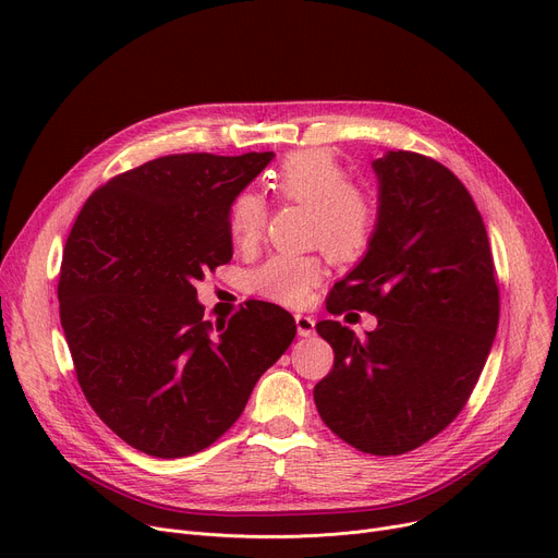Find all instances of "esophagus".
I'll return each instance as SVG.
<instances>
[{"instance_id":"obj_1","label":"esophagus","mask_w":558,"mask_h":558,"mask_svg":"<svg viewBox=\"0 0 558 558\" xmlns=\"http://www.w3.org/2000/svg\"><path fill=\"white\" fill-rule=\"evenodd\" d=\"M294 318H296V330H299V335H301V337H312V335H314V326H316L314 316L296 314Z\"/></svg>"}]
</instances>
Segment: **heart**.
Instances as JSON below:
<instances>
[{
    "mask_svg": "<svg viewBox=\"0 0 558 558\" xmlns=\"http://www.w3.org/2000/svg\"><path fill=\"white\" fill-rule=\"evenodd\" d=\"M267 185L278 198L307 205L310 242L324 246L337 262L362 259L379 230V201L373 190L350 181L348 169L326 149L289 154L267 173ZM267 219L264 198L251 190L232 198L228 228L232 240L253 244ZM324 278V259L318 255H274L251 274L257 296L284 307L310 303L312 289Z\"/></svg>",
    "mask_w": 558,
    "mask_h": 558,
    "instance_id": "1",
    "label": "heart"
}]
</instances>
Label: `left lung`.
<instances>
[{"mask_svg": "<svg viewBox=\"0 0 558 558\" xmlns=\"http://www.w3.org/2000/svg\"><path fill=\"white\" fill-rule=\"evenodd\" d=\"M373 169L377 238L332 287L328 312H368L377 328L360 339L318 320L335 366L314 402L341 441L391 457L444 432L471 398L500 320V287L482 215L448 167L389 151Z\"/></svg>", "mask_w": 558, "mask_h": 558, "instance_id": "obj_1", "label": "left lung"}]
</instances>
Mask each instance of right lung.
<instances>
[{
    "mask_svg": "<svg viewBox=\"0 0 558 558\" xmlns=\"http://www.w3.org/2000/svg\"><path fill=\"white\" fill-rule=\"evenodd\" d=\"M274 151L173 154L114 175L81 208L58 301L76 379L131 448L190 457L230 429L296 337L274 303L213 326L196 280L232 257L228 210Z\"/></svg>",
    "mask_w": 558,
    "mask_h": 558,
    "instance_id": "obj_1",
    "label": "right lung"
}]
</instances>
